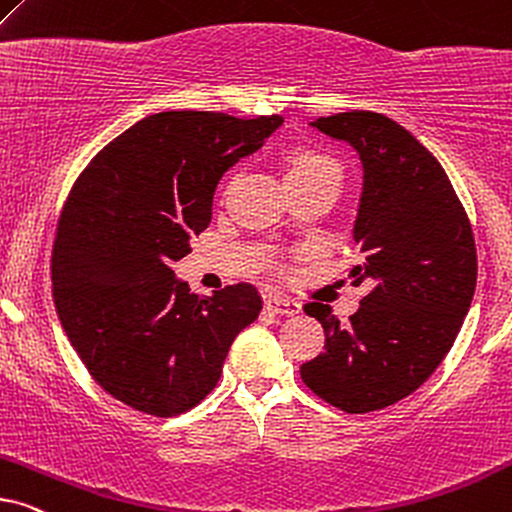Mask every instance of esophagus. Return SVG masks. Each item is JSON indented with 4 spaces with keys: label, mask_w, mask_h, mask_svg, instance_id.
<instances>
[{
    "label": "esophagus",
    "mask_w": 512,
    "mask_h": 512,
    "mask_svg": "<svg viewBox=\"0 0 512 512\" xmlns=\"http://www.w3.org/2000/svg\"><path fill=\"white\" fill-rule=\"evenodd\" d=\"M265 310H270V313H277V315H296L298 310H301V305L291 301L287 296L272 294L265 298Z\"/></svg>",
    "instance_id": "1"
}]
</instances>
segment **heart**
<instances>
[{"label": "heart", "mask_w": 512, "mask_h": 512, "mask_svg": "<svg viewBox=\"0 0 512 512\" xmlns=\"http://www.w3.org/2000/svg\"><path fill=\"white\" fill-rule=\"evenodd\" d=\"M341 183V164L336 162L329 152L320 148H296L287 157V183L305 185V183Z\"/></svg>", "instance_id": "1"}]
</instances>
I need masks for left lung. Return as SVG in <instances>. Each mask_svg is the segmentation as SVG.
<instances>
[{"label": "left lung", "instance_id": "1", "mask_svg": "<svg viewBox=\"0 0 512 512\" xmlns=\"http://www.w3.org/2000/svg\"><path fill=\"white\" fill-rule=\"evenodd\" d=\"M313 126L362 159L353 228L362 263L348 277L369 294L348 327L329 305H305L327 338L301 378L331 407L367 414L414 393L451 350L475 294V237L442 164L404 126L369 110Z\"/></svg>", "mask_w": 512, "mask_h": 512}]
</instances>
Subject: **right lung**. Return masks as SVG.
I'll return each mask as SVG.
<instances>
[{
  "instance_id": "right-lung-1",
  "label": "right lung",
  "mask_w": 512,
  "mask_h": 512,
  "mask_svg": "<svg viewBox=\"0 0 512 512\" xmlns=\"http://www.w3.org/2000/svg\"><path fill=\"white\" fill-rule=\"evenodd\" d=\"M282 122L157 112L105 145L72 185L51 251L53 303L91 378L126 407L162 418L197 407L261 313L251 284L197 296L171 263L207 230L221 176Z\"/></svg>"
}]
</instances>
